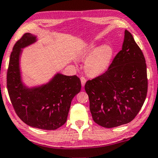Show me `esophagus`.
Listing matches in <instances>:
<instances>
[{
	"label": "esophagus",
	"instance_id": "obj_1",
	"mask_svg": "<svg viewBox=\"0 0 158 158\" xmlns=\"http://www.w3.org/2000/svg\"><path fill=\"white\" fill-rule=\"evenodd\" d=\"M80 79H81V85H82V87H84V86H85V83H86V81H87V80H86L85 77H81Z\"/></svg>",
	"mask_w": 158,
	"mask_h": 158
}]
</instances>
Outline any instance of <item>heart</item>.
I'll return each instance as SVG.
<instances>
[{
    "instance_id": "1",
    "label": "heart",
    "mask_w": 158,
    "mask_h": 158,
    "mask_svg": "<svg viewBox=\"0 0 158 158\" xmlns=\"http://www.w3.org/2000/svg\"><path fill=\"white\" fill-rule=\"evenodd\" d=\"M113 56V49L110 45H89L81 52V58L87 60L85 69L88 74L98 76L104 73L110 66Z\"/></svg>"
}]
</instances>
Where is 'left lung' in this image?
Masks as SVG:
<instances>
[{"label":"left lung","mask_w":158,"mask_h":158,"mask_svg":"<svg viewBox=\"0 0 158 158\" xmlns=\"http://www.w3.org/2000/svg\"><path fill=\"white\" fill-rule=\"evenodd\" d=\"M148 85L144 55L131 34L125 30L122 49L108 70L85 84L94 121L105 128L131 122L144 104Z\"/></svg>","instance_id":"left-lung-1"}]
</instances>
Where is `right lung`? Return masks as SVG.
Returning <instances> with one entry per match:
<instances>
[{"instance_id":"add662e5","label":"right lung","mask_w":158,"mask_h":158,"mask_svg":"<svg viewBox=\"0 0 158 158\" xmlns=\"http://www.w3.org/2000/svg\"><path fill=\"white\" fill-rule=\"evenodd\" d=\"M35 41V35L25 33L14 45L7 71L8 92L14 110L23 122L34 128L55 130L66 123L71 100L81 90V81L76 75L57 73L40 87L23 85L19 56L22 48Z\"/></svg>"}]
</instances>
